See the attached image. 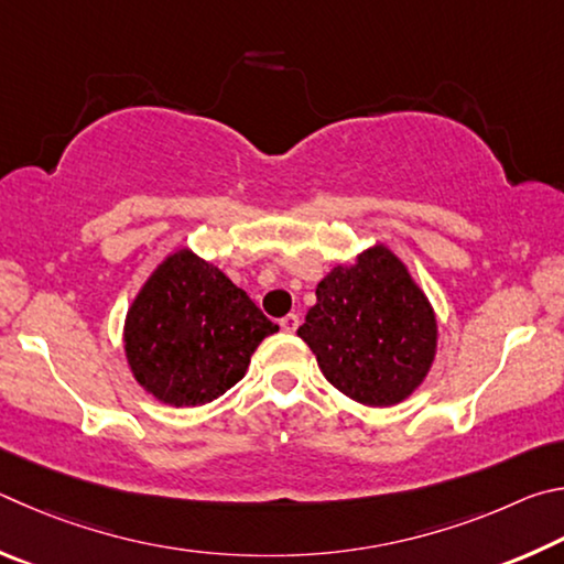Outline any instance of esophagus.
I'll return each instance as SVG.
<instances>
[{
  "mask_svg": "<svg viewBox=\"0 0 564 564\" xmlns=\"http://www.w3.org/2000/svg\"><path fill=\"white\" fill-rule=\"evenodd\" d=\"M280 327H282V332L294 334V332H297V327H300V317H297V314H288V317L280 319Z\"/></svg>",
  "mask_w": 564,
  "mask_h": 564,
  "instance_id": "obj_1",
  "label": "esophagus"
}]
</instances>
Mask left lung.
<instances>
[{
	"instance_id": "obj_1",
	"label": "left lung",
	"mask_w": 564,
	"mask_h": 564,
	"mask_svg": "<svg viewBox=\"0 0 564 564\" xmlns=\"http://www.w3.org/2000/svg\"><path fill=\"white\" fill-rule=\"evenodd\" d=\"M300 339L344 397L371 409L406 401L436 361L438 322L409 267L387 245L332 267Z\"/></svg>"
}]
</instances>
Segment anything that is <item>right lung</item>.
<instances>
[{"label": "right lung", "mask_w": 564, "mask_h": 564, "mask_svg": "<svg viewBox=\"0 0 564 564\" xmlns=\"http://www.w3.org/2000/svg\"><path fill=\"white\" fill-rule=\"evenodd\" d=\"M220 267L181 247L148 274L123 322L128 369L167 406H203L240 381L254 349L274 334Z\"/></svg>", "instance_id": "obj_1"}]
</instances>
